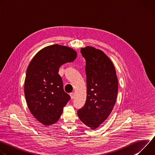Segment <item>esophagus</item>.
Here are the masks:
<instances>
[{"instance_id":"34e87169","label":"esophagus","mask_w":155,"mask_h":155,"mask_svg":"<svg viewBox=\"0 0 155 155\" xmlns=\"http://www.w3.org/2000/svg\"><path fill=\"white\" fill-rule=\"evenodd\" d=\"M70 96H71V97L72 99H74V93H70Z\"/></svg>"}]
</instances>
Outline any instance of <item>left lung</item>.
Masks as SVG:
<instances>
[{
	"mask_svg": "<svg viewBox=\"0 0 155 155\" xmlns=\"http://www.w3.org/2000/svg\"><path fill=\"white\" fill-rule=\"evenodd\" d=\"M86 60L87 96L77 114L91 129L99 126L111 114L118 94V78L114 64L101 50L87 46L81 48Z\"/></svg>",
	"mask_w": 155,
	"mask_h": 155,
	"instance_id": "1",
	"label": "left lung"
}]
</instances>
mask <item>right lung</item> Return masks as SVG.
Returning a JSON list of instances; mask_svg holds the SVG:
<instances>
[{"instance_id": "add662e5", "label": "right lung", "mask_w": 155, "mask_h": 155, "mask_svg": "<svg viewBox=\"0 0 155 155\" xmlns=\"http://www.w3.org/2000/svg\"><path fill=\"white\" fill-rule=\"evenodd\" d=\"M76 57L72 48L55 44L39 51L28 65L25 81L26 100L31 114L45 126L58 121L71 99L64 91L58 72L61 65L73 62Z\"/></svg>"}]
</instances>
